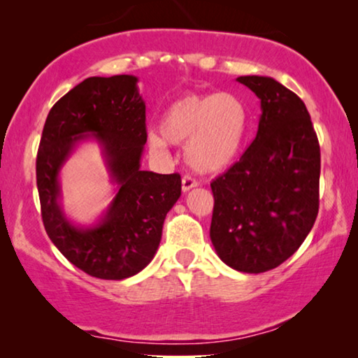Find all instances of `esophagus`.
<instances>
[{
  "label": "esophagus",
  "instance_id": "34e87169",
  "mask_svg": "<svg viewBox=\"0 0 358 358\" xmlns=\"http://www.w3.org/2000/svg\"><path fill=\"white\" fill-rule=\"evenodd\" d=\"M194 187H197V180L190 178V176H185V178H182V192H189V190Z\"/></svg>",
  "mask_w": 358,
  "mask_h": 358
}]
</instances>
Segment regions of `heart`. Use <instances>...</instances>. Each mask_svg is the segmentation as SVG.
<instances>
[{
	"label": "heart",
	"instance_id": "1",
	"mask_svg": "<svg viewBox=\"0 0 358 358\" xmlns=\"http://www.w3.org/2000/svg\"><path fill=\"white\" fill-rule=\"evenodd\" d=\"M161 134L150 131L151 150L163 151L169 143H185L184 158L194 171L213 174L233 163L249 129L244 101L229 92L187 94L164 110Z\"/></svg>",
	"mask_w": 358,
	"mask_h": 358
}]
</instances>
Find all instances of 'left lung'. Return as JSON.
<instances>
[{
  "label": "left lung",
  "instance_id": "1",
  "mask_svg": "<svg viewBox=\"0 0 358 358\" xmlns=\"http://www.w3.org/2000/svg\"><path fill=\"white\" fill-rule=\"evenodd\" d=\"M261 101L257 135L215 179L210 239L234 271L261 273L296 252L320 208L321 153L305 102L271 76H239Z\"/></svg>",
  "mask_w": 358,
  "mask_h": 358
}]
</instances>
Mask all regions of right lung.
Instances as JSON below:
<instances>
[{"label":"right lung","mask_w":358,"mask_h":358,"mask_svg":"<svg viewBox=\"0 0 358 358\" xmlns=\"http://www.w3.org/2000/svg\"><path fill=\"white\" fill-rule=\"evenodd\" d=\"M138 78L91 76L48 112L37 153V189L48 238L73 266L102 280L134 277L158 251L166 215L180 197L179 174L141 171L146 143ZM94 141L111 182V203L92 225L75 224L61 205L59 173L76 148Z\"/></svg>","instance_id":"right-lung-1"}]
</instances>
